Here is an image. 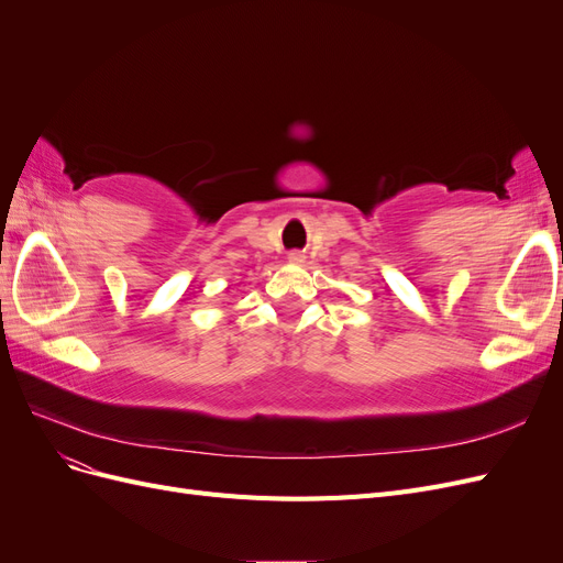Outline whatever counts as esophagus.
Segmentation results:
<instances>
[{"mask_svg": "<svg viewBox=\"0 0 563 563\" xmlns=\"http://www.w3.org/2000/svg\"><path fill=\"white\" fill-rule=\"evenodd\" d=\"M302 261H305V255L300 251L288 253V263H302Z\"/></svg>", "mask_w": 563, "mask_h": 563, "instance_id": "esophagus-1", "label": "esophagus"}]
</instances>
